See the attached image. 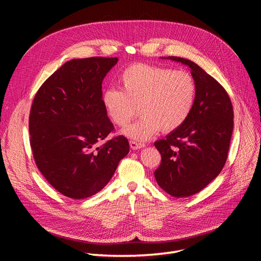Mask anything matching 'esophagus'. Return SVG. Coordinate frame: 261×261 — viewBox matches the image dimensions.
I'll return each instance as SVG.
<instances>
[{"label": "esophagus", "instance_id": "1", "mask_svg": "<svg viewBox=\"0 0 261 261\" xmlns=\"http://www.w3.org/2000/svg\"><path fill=\"white\" fill-rule=\"evenodd\" d=\"M130 147H131V149H133V150H138V149L144 148L145 145L142 144V143L135 142V141H130Z\"/></svg>", "mask_w": 261, "mask_h": 261}]
</instances>
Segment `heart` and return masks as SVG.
Wrapping results in <instances>:
<instances>
[{"label": "heart", "mask_w": 261, "mask_h": 261, "mask_svg": "<svg viewBox=\"0 0 261 261\" xmlns=\"http://www.w3.org/2000/svg\"><path fill=\"white\" fill-rule=\"evenodd\" d=\"M118 82L120 90H106L101 101L109 118L120 128L139 109L142 117L123 130L136 141H147L161 129L170 132L181 127L195 105L196 82L185 71L138 63L125 68Z\"/></svg>", "instance_id": "obj_1"}]
</instances>
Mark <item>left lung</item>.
Returning a JSON list of instances; mask_svg holds the SVG:
<instances>
[{
    "label": "left lung",
    "mask_w": 261,
    "mask_h": 261,
    "mask_svg": "<svg viewBox=\"0 0 261 261\" xmlns=\"http://www.w3.org/2000/svg\"><path fill=\"white\" fill-rule=\"evenodd\" d=\"M161 58L187 65L197 88L185 122L154 143L162 156L154 171L158 184L170 196L185 198L206 187L224 167L234 113L224 88L198 64L181 57Z\"/></svg>",
    "instance_id": "1"
}]
</instances>
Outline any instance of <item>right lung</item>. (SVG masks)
Listing matches in <instances>:
<instances>
[{
  "label": "right lung",
  "instance_id": "1",
  "mask_svg": "<svg viewBox=\"0 0 261 261\" xmlns=\"http://www.w3.org/2000/svg\"><path fill=\"white\" fill-rule=\"evenodd\" d=\"M117 58L65 62L38 90L30 114L31 147L47 182L63 196L81 200L100 191L129 153L103 108L102 80Z\"/></svg>",
  "mask_w": 261,
  "mask_h": 261
}]
</instances>
